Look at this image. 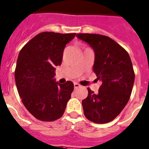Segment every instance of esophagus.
Returning <instances> with one entry per match:
<instances>
[{
	"label": "esophagus",
	"instance_id": "esophagus-1",
	"mask_svg": "<svg viewBox=\"0 0 149 149\" xmlns=\"http://www.w3.org/2000/svg\"><path fill=\"white\" fill-rule=\"evenodd\" d=\"M74 88H78L80 87V85L79 84H77V83H74Z\"/></svg>",
	"mask_w": 149,
	"mask_h": 149
}]
</instances>
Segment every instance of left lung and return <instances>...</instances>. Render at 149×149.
Listing matches in <instances>:
<instances>
[{
    "label": "left lung",
    "instance_id": "obj_1",
    "mask_svg": "<svg viewBox=\"0 0 149 149\" xmlns=\"http://www.w3.org/2000/svg\"><path fill=\"white\" fill-rule=\"evenodd\" d=\"M77 38L86 42L95 52L93 71L102 84L98 92L88 88L82 100L84 115L95 123L111 122L124 109L134 82V72L128 52L109 37L80 33Z\"/></svg>",
    "mask_w": 149,
    "mask_h": 149
}]
</instances>
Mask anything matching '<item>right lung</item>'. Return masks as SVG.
Listing matches in <instances>:
<instances>
[{"mask_svg": "<svg viewBox=\"0 0 149 149\" xmlns=\"http://www.w3.org/2000/svg\"><path fill=\"white\" fill-rule=\"evenodd\" d=\"M76 33L44 32L22 48L18 54L15 77L24 106L42 121L59 119L74 90L72 81H55V67L61 65L65 45Z\"/></svg>", "mask_w": 149, "mask_h": 149, "instance_id": "right-lung-1", "label": "right lung"}]
</instances>
